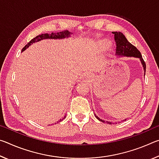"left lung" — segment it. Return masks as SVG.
I'll use <instances>...</instances> for the list:
<instances>
[{"instance_id": "8db88e82", "label": "left lung", "mask_w": 159, "mask_h": 159, "mask_svg": "<svg viewBox=\"0 0 159 159\" xmlns=\"http://www.w3.org/2000/svg\"><path fill=\"white\" fill-rule=\"evenodd\" d=\"M112 34H114V39L116 44V55L118 56H125V57H133L139 58V60L141 61V63L143 66L144 74L146 71V64H145L143 58L142 57V55L139 51L137 49L136 47L132 45L129 42L125 36L123 35L121 32L114 31ZM96 118L99 120H100L102 123H105L104 120L100 119L98 116L95 114ZM107 123H111V122L107 121Z\"/></svg>"}]
</instances>
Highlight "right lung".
<instances>
[{"instance_id":"1","label":"right lung","mask_w":159,"mask_h":159,"mask_svg":"<svg viewBox=\"0 0 159 159\" xmlns=\"http://www.w3.org/2000/svg\"><path fill=\"white\" fill-rule=\"evenodd\" d=\"M71 33H70L69 31L65 30L63 31H60V32H57V33H52L51 34H41L39 36H37L36 38H34L33 39H31L30 41H29L27 44H26L25 47L22 48V52L24 50H25L26 48H28L30 45L34 43L35 42H39L41 41V40L43 39H65V38H68L70 36ZM66 117V116H65ZM64 117V118H65ZM64 118H63V119ZM63 119H60V120H58L57 123L60 122L61 120H62ZM55 124H56V123H55Z\"/></svg>"}]
</instances>
